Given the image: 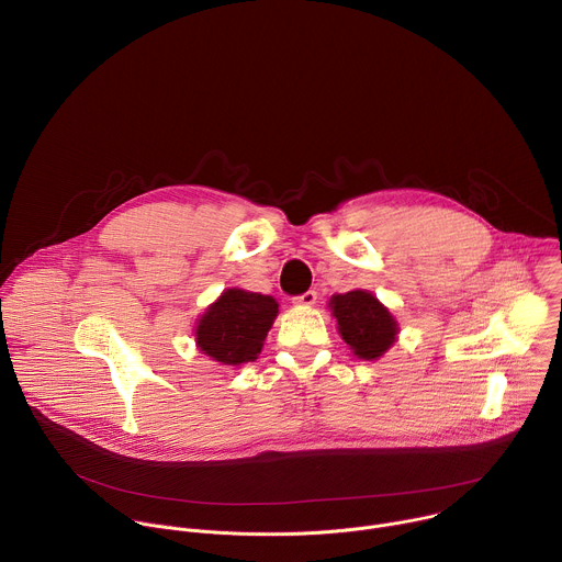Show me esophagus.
Segmentation results:
<instances>
[{
	"instance_id": "34e87169",
	"label": "esophagus",
	"mask_w": 562,
	"mask_h": 562,
	"mask_svg": "<svg viewBox=\"0 0 562 562\" xmlns=\"http://www.w3.org/2000/svg\"><path fill=\"white\" fill-rule=\"evenodd\" d=\"M315 300H317V293L315 291H306L302 295H295L293 304L295 306H311V304H315Z\"/></svg>"
}]
</instances>
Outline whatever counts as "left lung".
<instances>
[{
    "label": "left lung",
    "mask_w": 562,
    "mask_h": 562,
    "mask_svg": "<svg viewBox=\"0 0 562 562\" xmlns=\"http://www.w3.org/2000/svg\"><path fill=\"white\" fill-rule=\"evenodd\" d=\"M342 340L362 360H378L397 338V323L369 291L338 293L329 302Z\"/></svg>",
    "instance_id": "1"
}]
</instances>
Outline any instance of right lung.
I'll use <instances>...</instances> for the list:
<instances>
[{
  "instance_id": "add662e5",
  "label": "right lung",
  "mask_w": 562,
  "mask_h": 562,
  "mask_svg": "<svg viewBox=\"0 0 562 562\" xmlns=\"http://www.w3.org/2000/svg\"><path fill=\"white\" fill-rule=\"evenodd\" d=\"M278 315L271 295L226 289L198 319L195 342L215 362L237 367L254 362Z\"/></svg>"
}]
</instances>
